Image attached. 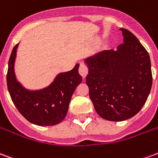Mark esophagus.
Returning a JSON list of instances; mask_svg holds the SVG:
<instances>
[{
	"instance_id": "1",
	"label": "esophagus",
	"mask_w": 158,
	"mask_h": 158,
	"mask_svg": "<svg viewBox=\"0 0 158 158\" xmlns=\"http://www.w3.org/2000/svg\"><path fill=\"white\" fill-rule=\"evenodd\" d=\"M79 74L83 77V79H85L86 77L87 74H88V68H87V67L85 64L81 63L79 65Z\"/></svg>"
}]
</instances>
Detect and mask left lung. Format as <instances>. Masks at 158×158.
<instances>
[{
  "label": "left lung",
  "instance_id": "obj_1",
  "mask_svg": "<svg viewBox=\"0 0 158 158\" xmlns=\"http://www.w3.org/2000/svg\"><path fill=\"white\" fill-rule=\"evenodd\" d=\"M120 30L123 43L117 50L102 51L85 60L90 100L97 113L111 121L134 116L146 102L152 85L148 52L131 31Z\"/></svg>",
  "mask_w": 158,
  "mask_h": 158
}]
</instances>
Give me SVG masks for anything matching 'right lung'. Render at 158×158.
Listing matches in <instances>:
<instances>
[{
	"label": "right lung",
	"mask_w": 158,
	"mask_h": 158,
	"mask_svg": "<svg viewBox=\"0 0 158 158\" xmlns=\"http://www.w3.org/2000/svg\"><path fill=\"white\" fill-rule=\"evenodd\" d=\"M19 44L13 48L8 61L6 84L11 98L22 115L31 123L42 127L54 126L63 121L76 87L82 82L79 64L71 71L60 73L48 86L37 90L25 89L16 79L14 62Z\"/></svg>",
	"instance_id": "add662e5"
}]
</instances>
